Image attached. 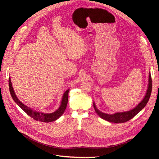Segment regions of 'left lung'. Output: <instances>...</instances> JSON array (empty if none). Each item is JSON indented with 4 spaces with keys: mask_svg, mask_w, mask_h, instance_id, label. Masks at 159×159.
Instances as JSON below:
<instances>
[{
    "mask_svg": "<svg viewBox=\"0 0 159 159\" xmlns=\"http://www.w3.org/2000/svg\"><path fill=\"white\" fill-rule=\"evenodd\" d=\"M149 83H148V89L146 91V95L144 96V98L135 108L133 109L128 111H124V112H117L115 113L112 115L110 114H107L105 113H103L101 111H99L95 103L93 102V107L94 109L97 113V115L101 117L102 119H104L108 122H114V123H124L125 122H127L131 119L132 118L134 117V116L139 113L143 108L146 106L147 104L149 97L151 96L152 93V77H151V74H149Z\"/></svg>",
    "mask_w": 159,
    "mask_h": 159,
    "instance_id": "8db88e82",
    "label": "left lung"
}]
</instances>
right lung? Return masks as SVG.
I'll use <instances>...</instances> for the list:
<instances>
[{
	"label": "right lung",
	"mask_w": 159,
	"mask_h": 159,
	"mask_svg": "<svg viewBox=\"0 0 159 159\" xmlns=\"http://www.w3.org/2000/svg\"><path fill=\"white\" fill-rule=\"evenodd\" d=\"M9 89H10V94L11 95V97L13 99V101L17 104V105L25 113H27L29 116H30L31 118L37 121L49 122H53L56 120L57 119L59 118L60 116H61L64 113L66 108L67 104H68V93H69L70 89L66 90L64 92L62 96L60 107H58L55 111L51 113H44L40 111H37L36 110H33L30 107L26 106V105H24L19 101L15 93V91L12 87V84H11L10 77L9 78Z\"/></svg>",
	"instance_id": "right-lung-1"
}]
</instances>
